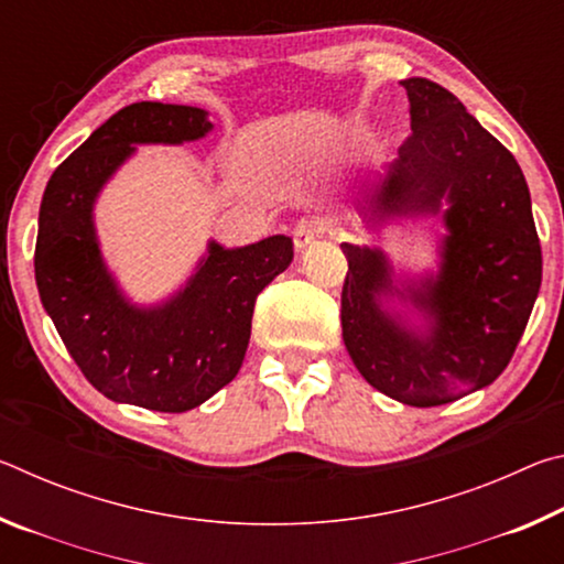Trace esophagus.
<instances>
[{"label":"esophagus","instance_id":"obj_1","mask_svg":"<svg viewBox=\"0 0 564 564\" xmlns=\"http://www.w3.org/2000/svg\"><path fill=\"white\" fill-rule=\"evenodd\" d=\"M318 236H323V224L318 221V218H301V221L293 228V243L299 251L308 248Z\"/></svg>","mask_w":564,"mask_h":564}]
</instances>
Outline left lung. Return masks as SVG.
Returning a JSON list of instances; mask_svg holds the SVG:
<instances>
[{
	"instance_id": "8db88e82",
	"label": "left lung",
	"mask_w": 564,
	"mask_h": 564,
	"mask_svg": "<svg viewBox=\"0 0 564 564\" xmlns=\"http://www.w3.org/2000/svg\"><path fill=\"white\" fill-rule=\"evenodd\" d=\"M400 84L413 133L370 188L368 206L376 224L443 214L441 271L395 281L380 248L340 243L348 259L340 326L370 386L398 403L433 408L490 386L508 368L540 293L542 251L528 181L510 151L441 84L423 76ZM395 294L421 313L423 332L384 308L382 299Z\"/></svg>"
}]
</instances>
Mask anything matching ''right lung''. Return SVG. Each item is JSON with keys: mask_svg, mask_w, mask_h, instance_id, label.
Here are the masks:
<instances>
[{"mask_svg": "<svg viewBox=\"0 0 564 564\" xmlns=\"http://www.w3.org/2000/svg\"><path fill=\"white\" fill-rule=\"evenodd\" d=\"M212 129L198 107L129 104L56 166L44 188L36 289L84 378L113 403L186 413L231 383L251 338L256 299L293 261L289 236L243 248L212 241L169 301L147 308L121 293L94 228L99 191L137 144H184Z\"/></svg>", "mask_w": 564, "mask_h": 564, "instance_id": "add662e5", "label": "right lung"}]
</instances>
